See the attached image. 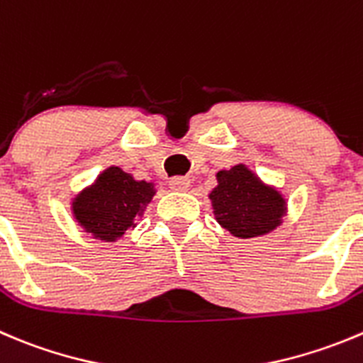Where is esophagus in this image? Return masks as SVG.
Segmentation results:
<instances>
[{
	"label": "esophagus",
	"instance_id": "obj_1",
	"mask_svg": "<svg viewBox=\"0 0 363 363\" xmlns=\"http://www.w3.org/2000/svg\"><path fill=\"white\" fill-rule=\"evenodd\" d=\"M189 179L188 177H174L170 179V188L174 191H188L189 188Z\"/></svg>",
	"mask_w": 363,
	"mask_h": 363
}]
</instances>
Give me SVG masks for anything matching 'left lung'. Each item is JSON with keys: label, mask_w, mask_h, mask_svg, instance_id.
Returning a JSON list of instances; mask_svg holds the SVG:
<instances>
[{"label": "left lung", "mask_w": 363, "mask_h": 363, "mask_svg": "<svg viewBox=\"0 0 363 363\" xmlns=\"http://www.w3.org/2000/svg\"><path fill=\"white\" fill-rule=\"evenodd\" d=\"M218 186L211 191L218 223L241 239L275 230L286 214V200L264 184L245 164L216 174Z\"/></svg>", "instance_id": "1"}]
</instances>
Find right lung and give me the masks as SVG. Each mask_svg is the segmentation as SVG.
Returning <instances> with one entry per match:
<instances>
[{"mask_svg": "<svg viewBox=\"0 0 363 363\" xmlns=\"http://www.w3.org/2000/svg\"><path fill=\"white\" fill-rule=\"evenodd\" d=\"M154 193L152 182L135 181L122 168L110 167L74 199L72 213L84 232L101 241H115L135 227V218L142 216Z\"/></svg>", "mask_w": 363, "mask_h": 363, "instance_id": "add662e5", "label": "right lung"}]
</instances>
